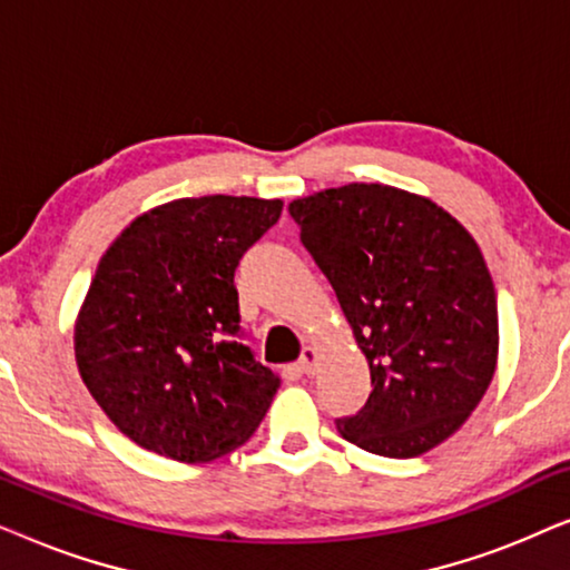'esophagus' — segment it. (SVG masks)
Here are the masks:
<instances>
[{
    "mask_svg": "<svg viewBox=\"0 0 570 570\" xmlns=\"http://www.w3.org/2000/svg\"><path fill=\"white\" fill-rule=\"evenodd\" d=\"M316 363H318V350L316 347H303V355H301V371L303 373H314L316 371Z\"/></svg>",
    "mask_w": 570,
    "mask_h": 570,
    "instance_id": "esophagus-1",
    "label": "esophagus"
}]
</instances>
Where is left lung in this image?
Instances as JSON below:
<instances>
[{
	"label": "left lung",
	"mask_w": 570,
	"mask_h": 570,
	"mask_svg": "<svg viewBox=\"0 0 570 570\" xmlns=\"http://www.w3.org/2000/svg\"><path fill=\"white\" fill-rule=\"evenodd\" d=\"M301 240L330 279L373 392L345 441L412 459L454 435L498 365L495 287L480 246L446 209L386 184L291 202Z\"/></svg>",
	"instance_id": "8db88e82"
}]
</instances>
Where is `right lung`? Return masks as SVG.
I'll return each mask as SVG.
<instances>
[{
  "mask_svg": "<svg viewBox=\"0 0 570 570\" xmlns=\"http://www.w3.org/2000/svg\"><path fill=\"white\" fill-rule=\"evenodd\" d=\"M283 199H174L100 256L75 318L80 376L119 431L155 454L213 462L252 439L279 379L236 340L238 259Z\"/></svg>",
  "mask_w": 570,
  "mask_h": 570,
  "instance_id": "right-lung-1",
  "label": "right lung"
}]
</instances>
